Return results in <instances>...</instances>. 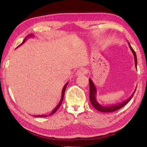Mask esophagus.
Returning a JSON list of instances; mask_svg holds the SVG:
<instances>
[{"label": "esophagus", "instance_id": "34e87169", "mask_svg": "<svg viewBox=\"0 0 147 147\" xmlns=\"http://www.w3.org/2000/svg\"><path fill=\"white\" fill-rule=\"evenodd\" d=\"M86 73H87L86 69L82 68V69H78V70L76 71V76H82V75H84V74H86Z\"/></svg>", "mask_w": 147, "mask_h": 147}]
</instances>
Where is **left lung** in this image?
I'll return each instance as SVG.
<instances>
[{"mask_svg": "<svg viewBox=\"0 0 147 147\" xmlns=\"http://www.w3.org/2000/svg\"><path fill=\"white\" fill-rule=\"evenodd\" d=\"M128 45H129V47H130L131 52H132V53L134 54V60H135V65H136V67L137 68L136 54L135 53V51H134V49L131 48V47L130 45V44L129 43V42H128ZM89 100H90L92 106H93L94 108L96 109V110L100 111V112H104V113L113 112V111L118 110V109H121V108H123V107L125 106L126 104L128 102H130L131 98L133 97L134 93H135V91L136 90V89L135 91L134 92V93L130 96V98H128L126 100L124 101L123 102L120 103V104H115V105H112V106H103V105H101V104H99L97 100H96V87L94 85L93 81L91 80V78H89Z\"/></svg>", "mask_w": 147, "mask_h": 147, "instance_id": "left-lung-1", "label": "left lung"}]
</instances>
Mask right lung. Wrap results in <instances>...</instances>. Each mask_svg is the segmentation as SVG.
I'll return each mask as SVG.
<instances>
[{
  "instance_id": "obj_1",
  "label": "right lung",
  "mask_w": 147,
  "mask_h": 147,
  "mask_svg": "<svg viewBox=\"0 0 147 147\" xmlns=\"http://www.w3.org/2000/svg\"><path fill=\"white\" fill-rule=\"evenodd\" d=\"M34 37V35H32V34H30V35H28V36H27L25 38H24V39L23 40V41L22 42V43L20 45H21L23 43H24V42L26 41V40L28 38H33ZM20 45H19V46H20ZM68 84V82L67 83H66L65 84V85L64 86V87L63 88V89H62V92H61V99H60V101H59V102L58 103V105L56 106V107L55 108H54L53 111H52V112L49 114V115H35V117H48V116H50V115H53V114L56 112V111L58 110V109L59 108V106H61V103H62V101H63V96H64V94H65V89H66V87H67V85Z\"/></svg>"
}]
</instances>
